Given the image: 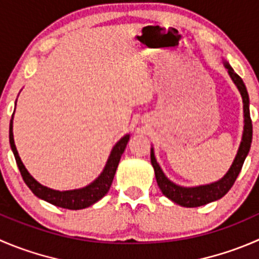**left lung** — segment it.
Returning <instances> with one entry per match:
<instances>
[{"instance_id":"obj_1","label":"left lung","mask_w":259,"mask_h":259,"mask_svg":"<svg viewBox=\"0 0 259 259\" xmlns=\"http://www.w3.org/2000/svg\"><path fill=\"white\" fill-rule=\"evenodd\" d=\"M225 68L228 69L230 78L233 79L237 89L239 90L240 95L243 99V110H244V130H243L242 142H240L239 149H238L237 155L234 158L232 167L227 172V175L222 178V180L212 182L210 185H202L196 186V187H182L172 181L168 180L165 175L163 173L162 168L158 164L157 159L154 157V150L153 148L150 149V162H152L153 168H154L155 180H157L158 186H159L160 191L165 197L172 200L176 204L181 205L185 207H197L206 205L209 202L217 201V200L222 199L228 193V191L232 188L234 185L235 180H237L238 175L240 173L244 163L245 158H247L248 153H249L250 144H252V134H253V126L252 120H250V112H249V96H248L247 89L243 82V79L238 76L234 72V69L230 67L228 62H224Z\"/></svg>"}]
</instances>
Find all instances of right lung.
<instances>
[{"label": "right lung", "instance_id": "1", "mask_svg": "<svg viewBox=\"0 0 259 259\" xmlns=\"http://www.w3.org/2000/svg\"><path fill=\"white\" fill-rule=\"evenodd\" d=\"M12 117H14V114H12ZM129 138V134L125 135V137H122L121 139L115 144V147L112 148L111 150V154H110L109 159H107L104 170H102L101 175H100L94 182H91L89 186H86V187L78 188V190L57 191L40 185V183L27 172L24 163L20 159L16 145H15L14 133H12V119L11 121H10V145H11L12 153H14L15 155L17 167H19L24 182L26 183L27 187L32 191V193H34L35 196H37L39 199L44 200V201L49 202V204L52 205H55V206L58 207H63V209L69 210L86 209V207L91 206L95 202L101 200L102 197L109 192L110 187H111L112 180H114V176L115 173H116L117 165H119L120 158H121L122 153H124L125 148H126Z\"/></svg>", "mask_w": 259, "mask_h": 259}]
</instances>
